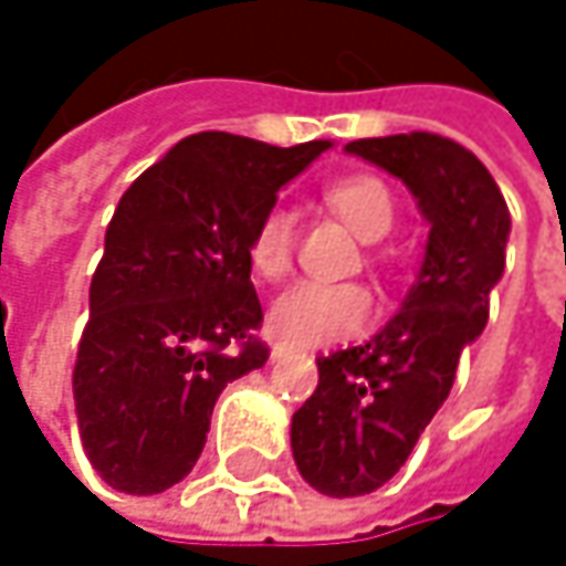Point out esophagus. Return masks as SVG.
<instances>
[{"mask_svg":"<svg viewBox=\"0 0 566 566\" xmlns=\"http://www.w3.org/2000/svg\"><path fill=\"white\" fill-rule=\"evenodd\" d=\"M291 354H294V347H291V344H275V347H272V364H279V360H287Z\"/></svg>","mask_w":566,"mask_h":566,"instance_id":"esophagus-1","label":"esophagus"}]
</instances>
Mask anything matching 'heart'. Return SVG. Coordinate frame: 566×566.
<instances>
[{"mask_svg":"<svg viewBox=\"0 0 566 566\" xmlns=\"http://www.w3.org/2000/svg\"><path fill=\"white\" fill-rule=\"evenodd\" d=\"M331 209L360 242H380L394 226L396 206L390 189L374 176H350L327 189ZM294 219L284 206L269 209L252 239L249 265L262 282H279L291 269ZM374 301L360 284L350 282H297L272 301L269 327L291 344H327L357 334L370 321Z\"/></svg>","mask_w":566,"mask_h":566,"instance_id":"b5f03b06","label":"heart"}]
</instances>
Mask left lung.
Instances as JSON below:
<instances>
[{"label":"left lung","mask_w":566,"mask_h":566,"mask_svg":"<svg viewBox=\"0 0 566 566\" xmlns=\"http://www.w3.org/2000/svg\"><path fill=\"white\" fill-rule=\"evenodd\" d=\"M347 154L396 176L429 239L399 311L367 344L317 357V390L291 416L301 479L331 499L387 485L452 390L462 350L489 324L511 216L485 164L439 134L370 137Z\"/></svg>","instance_id":"1"}]
</instances>
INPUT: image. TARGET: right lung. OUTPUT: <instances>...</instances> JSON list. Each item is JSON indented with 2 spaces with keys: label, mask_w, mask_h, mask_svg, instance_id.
Listing matches in <instances>:
<instances>
[{
  "label": "right lung",
  "mask_w": 566,
  "mask_h": 566,
  "mask_svg": "<svg viewBox=\"0 0 566 566\" xmlns=\"http://www.w3.org/2000/svg\"><path fill=\"white\" fill-rule=\"evenodd\" d=\"M331 147L202 130L120 196L74 364L81 442L111 489L182 482L226 384L265 367L249 239L284 182Z\"/></svg>",
  "instance_id": "add662e5"
}]
</instances>
